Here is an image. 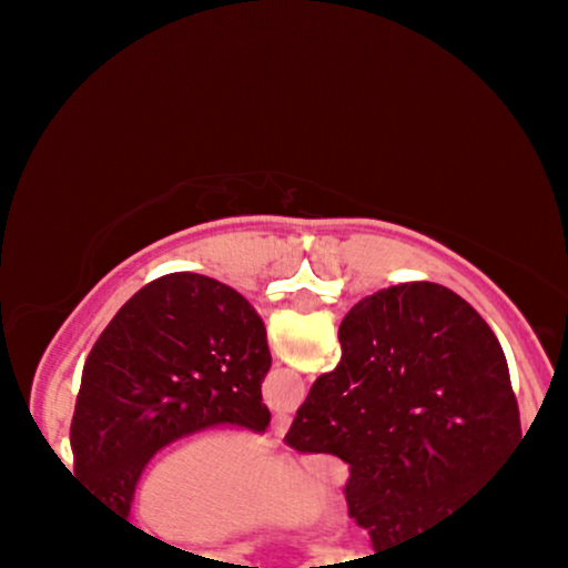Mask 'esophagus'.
Instances as JSON below:
<instances>
[{"label": "esophagus", "instance_id": "obj_1", "mask_svg": "<svg viewBox=\"0 0 568 568\" xmlns=\"http://www.w3.org/2000/svg\"><path fill=\"white\" fill-rule=\"evenodd\" d=\"M288 427H291V416L277 414L275 419H272V438H275V440H283V438H285V433H288Z\"/></svg>", "mask_w": 568, "mask_h": 568}]
</instances>
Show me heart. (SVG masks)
<instances>
[{"instance_id": "1", "label": "heart", "mask_w": 568, "mask_h": 568, "mask_svg": "<svg viewBox=\"0 0 568 568\" xmlns=\"http://www.w3.org/2000/svg\"><path fill=\"white\" fill-rule=\"evenodd\" d=\"M135 520L160 542L219 545L270 526L338 520L342 505L321 480L264 467L256 446L230 433L194 435L141 475Z\"/></svg>"}]
</instances>
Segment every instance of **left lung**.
I'll return each instance as SVG.
<instances>
[{"label": "left lung", "mask_w": 568, "mask_h": 568, "mask_svg": "<svg viewBox=\"0 0 568 568\" xmlns=\"http://www.w3.org/2000/svg\"><path fill=\"white\" fill-rule=\"evenodd\" d=\"M258 312L230 285L173 272L135 293L90 349L71 419L74 475L122 520L143 467L205 427H270Z\"/></svg>", "instance_id": "1"}]
</instances>
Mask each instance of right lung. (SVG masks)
I'll return each instance as SVG.
<instances>
[{
	"mask_svg": "<svg viewBox=\"0 0 568 568\" xmlns=\"http://www.w3.org/2000/svg\"><path fill=\"white\" fill-rule=\"evenodd\" d=\"M342 361L312 384L285 443L349 465V518L374 550L410 545L499 484L520 443L505 352L438 283L361 298L338 325Z\"/></svg>",
	"mask_w": 568,
	"mask_h": 568,
	"instance_id": "1",
	"label": "right lung"
}]
</instances>
